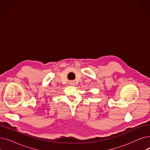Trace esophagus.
<instances>
[{"mask_svg": "<svg viewBox=\"0 0 150 150\" xmlns=\"http://www.w3.org/2000/svg\"><path fill=\"white\" fill-rule=\"evenodd\" d=\"M70 84H71V85H74L75 81H70Z\"/></svg>", "mask_w": 150, "mask_h": 150, "instance_id": "esophagus-1", "label": "esophagus"}]
</instances>
